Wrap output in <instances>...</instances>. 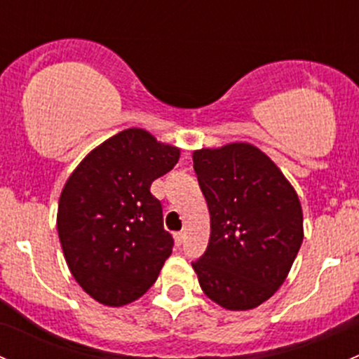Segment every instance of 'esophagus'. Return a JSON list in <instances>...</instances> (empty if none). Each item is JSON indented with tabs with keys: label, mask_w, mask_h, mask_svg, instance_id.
<instances>
[{
	"label": "esophagus",
	"mask_w": 359,
	"mask_h": 359,
	"mask_svg": "<svg viewBox=\"0 0 359 359\" xmlns=\"http://www.w3.org/2000/svg\"><path fill=\"white\" fill-rule=\"evenodd\" d=\"M173 238H175V243L180 247L184 243V240H186V231H179V233L173 234Z\"/></svg>",
	"instance_id": "1"
}]
</instances>
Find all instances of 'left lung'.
Segmentation results:
<instances>
[{
	"mask_svg": "<svg viewBox=\"0 0 359 359\" xmlns=\"http://www.w3.org/2000/svg\"><path fill=\"white\" fill-rule=\"evenodd\" d=\"M193 161L210 212L208 247L193 262L201 290L224 309H253L283 285L302 245L299 196L253 144L203 147Z\"/></svg>",
	"mask_w": 359,
	"mask_h": 359,
	"instance_id": "1",
	"label": "left lung"
}]
</instances>
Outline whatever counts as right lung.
Segmentation results:
<instances>
[{"mask_svg":"<svg viewBox=\"0 0 359 359\" xmlns=\"http://www.w3.org/2000/svg\"><path fill=\"white\" fill-rule=\"evenodd\" d=\"M179 147L128 128L90 151L60 193L57 231L72 278L97 302L126 306L153 287L173 240L151 184Z\"/></svg>","mask_w":359,"mask_h":359,"instance_id":"add662e5","label":"right lung"}]
</instances>
